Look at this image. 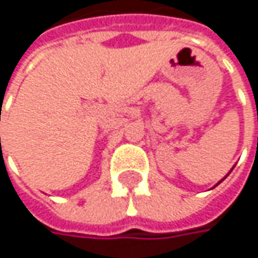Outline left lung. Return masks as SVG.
<instances>
[{"mask_svg":"<svg viewBox=\"0 0 258 258\" xmlns=\"http://www.w3.org/2000/svg\"><path fill=\"white\" fill-rule=\"evenodd\" d=\"M231 171H233V169H231ZM231 171H230V172H231ZM230 172H228V173H227V175H225V176H224V178H223V179H221V181H220V182H218V183H217V185H220V183H221V182H223V181H224V179H225V178H227V176H228V175H230ZM217 185H214V186H213V188H215V186H217Z\"/></svg>","mask_w":258,"mask_h":258,"instance_id":"left-lung-1","label":"left lung"}]
</instances>
